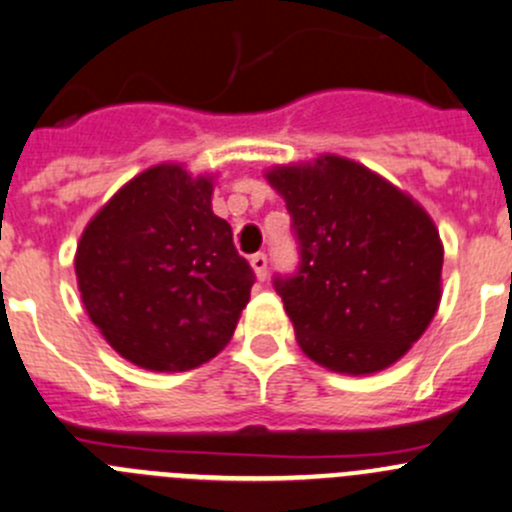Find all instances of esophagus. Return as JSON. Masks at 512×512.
<instances>
[{"instance_id":"34e87169","label":"esophagus","mask_w":512,"mask_h":512,"mask_svg":"<svg viewBox=\"0 0 512 512\" xmlns=\"http://www.w3.org/2000/svg\"><path fill=\"white\" fill-rule=\"evenodd\" d=\"M250 265L252 270H255V277L257 280H265L267 277V255H262V252H257V255L250 257Z\"/></svg>"}]
</instances>
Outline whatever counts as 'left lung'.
I'll list each match as a JSON object with an SVG mask.
<instances>
[{
  "mask_svg": "<svg viewBox=\"0 0 512 512\" xmlns=\"http://www.w3.org/2000/svg\"><path fill=\"white\" fill-rule=\"evenodd\" d=\"M267 182L292 217L300 267L275 277L310 360L345 375L398 362L440 305L443 242L428 212L360 162L322 155Z\"/></svg>",
  "mask_w": 512,
  "mask_h": 512,
  "instance_id": "left-lung-1",
  "label": "left lung"
}]
</instances>
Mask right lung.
<instances>
[{
	"label": "right lung",
	"mask_w": 512,
	"mask_h": 512,
	"mask_svg": "<svg viewBox=\"0 0 512 512\" xmlns=\"http://www.w3.org/2000/svg\"><path fill=\"white\" fill-rule=\"evenodd\" d=\"M84 310L145 370L182 372L230 342L255 272L212 212V177L155 165L84 227L74 255Z\"/></svg>",
	"instance_id": "obj_1"
}]
</instances>
